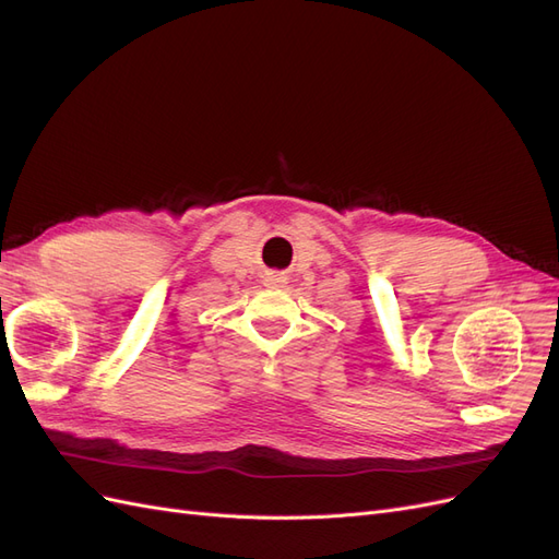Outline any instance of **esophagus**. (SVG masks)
I'll list each match as a JSON object with an SVG mask.
<instances>
[{
	"label": "esophagus",
	"instance_id": "esophagus-1",
	"mask_svg": "<svg viewBox=\"0 0 559 559\" xmlns=\"http://www.w3.org/2000/svg\"><path fill=\"white\" fill-rule=\"evenodd\" d=\"M286 284V277L282 273H267L265 277V286H270V289H280V286Z\"/></svg>",
	"mask_w": 559,
	"mask_h": 559
}]
</instances>
